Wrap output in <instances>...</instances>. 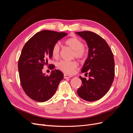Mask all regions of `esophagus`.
I'll list each match as a JSON object with an SVG mask.
<instances>
[{"mask_svg": "<svg viewBox=\"0 0 133 133\" xmlns=\"http://www.w3.org/2000/svg\"><path fill=\"white\" fill-rule=\"evenodd\" d=\"M71 77H72V76L69 75H68V74H64V78H65V79L70 78Z\"/></svg>", "mask_w": 133, "mask_h": 133, "instance_id": "1", "label": "esophagus"}]
</instances>
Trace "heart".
Segmentation results:
<instances>
[{"label":"heart","instance_id":"obj_1","mask_svg":"<svg viewBox=\"0 0 133 133\" xmlns=\"http://www.w3.org/2000/svg\"><path fill=\"white\" fill-rule=\"evenodd\" d=\"M65 44L72 50H74V57L78 59H83L86 57L87 50L84 46V43L81 39L78 37H71L66 40ZM60 48L58 43L55 44L52 49V55L54 58H58L60 55ZM78 64L75 61H65L62 60L57 64L59 69L64 73L70 74L73 73Z\"/></svg>","mask_w":133,"mask_h":133}]
</instances>
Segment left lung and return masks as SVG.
<instances>
[{"label":"left lung","instance_id":"left-lung-1","mask_svg":"<svg viewBox=\"0 0 133 133\" xmlns=\"http://www.w3.org/2000/svg\"><path fill=\"white\" fill-rule=\"evenodd\" d=\"M86 41L89 53L82 69L88 74L89 79L79 76L82 85L77 90L78 95L88 102H94L103 98L113 82L115 63L113 54L106 41L94 32H76Z\"/></svg>","mask_w":133,"mask_h":133}]
</instances>
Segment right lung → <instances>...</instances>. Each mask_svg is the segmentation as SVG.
<instances>
[{
  "mask_svg": "<svg viewBox=\"0 0 133 133\" xmlns=\"http://www.w3.org/2000/svg\"><path fill=\"white\" fill-rule=\"evenodd\" d=\"M66 35L64 32L42 30L33 36L23 48L18 61L20 81L25 93L35 101L44 102L50 99L64 78L59 70L51 71L48 76L43 73L42 69L53 56L54 44ZM49 65L51 70L55 67Z\"/></svg>",
  "mask_w": 133,
  "mask_h": 133,
  "instance_id": "add662e5",
  "label": "right lung"
}]
</instances>
